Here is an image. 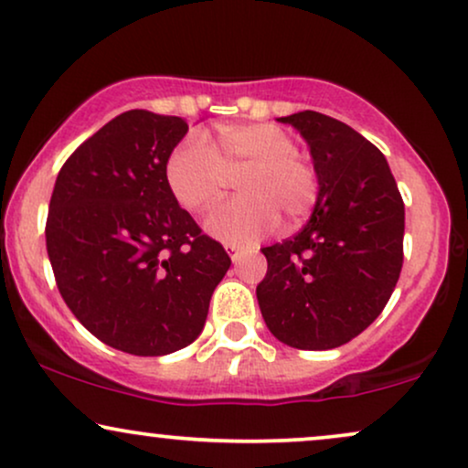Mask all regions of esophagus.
<instances>
[{
    "label": "esophagus",
    "instance_id": "esophagus-1",
    "mask_svg": "<svg viewBox=\"0 0 468 468\" xmlns=\"http://www.w3.org/2000/svg\"><path fill=\"white\" fill-rule=\"evenodd\" d=\"M227 252H229L230 261H233V263H239L241 259L246 257V250L239 249V246H227Z\"/></svg>",
    "mask_w": 468,
    "mask_h": 468
}]
</instances>
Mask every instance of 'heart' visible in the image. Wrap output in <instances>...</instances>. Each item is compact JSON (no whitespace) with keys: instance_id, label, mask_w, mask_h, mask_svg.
<instances>
[{"instance_id":"b5f03b06","label":"heart","mask_w":468,"mask_h":468,"mask_svg":"<svg viewBox=\"0 0 468 468\" xmlns=\"http://www.w3.org/2000/svg\"><path fill=\"white\" fill-rule=\"evenodd\" d=\"M244 196L207 218V230L229 246H250L277 230L281 213L290 222L307 218L318 202L314 165L296 154V142L274 123H230L218 145L194 133L170 152L165 183L174 200L191 213L209 211L222 198L229 176Z\"/></svg>"}]
</instances>
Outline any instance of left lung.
I'll return each mask as SVG.
<instances>
[{
    "instance_id": "left-lung-1",
    "label": "left lung",
    "mask_w": 468,
    "mask_h": 468,
    "mask_svg": "<svg viewBox=\"0 0 468 468\" xmlns=\"http://www.w3.org/2000/svg\"><path fill=\"white\" fill-rule=\"evenodd\" d=\"M279 122L307 142L320 194L301 233L261 249L257 301L279 342L326 351L362 334L395 292L405 207L386 156L345 122L316 111Z\"/></svg>"
}]
</instances>
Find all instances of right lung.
I'll return each instance as SVG.
<instances>
[{"label": "right lung", "mask_w": 468, "mask_h": 468, "mask_svg": "<svg viewBox=\"0 0 468 468\" xmlns=\"http://www.w3.org/2000/svg\"><path fill=\"white\" fill-rule=\"evenodd\" d=\"M189 131L172 115H117L60 167L45 241L73 316L117 351L156 357L200 335L230 257L165 183Z\"/></svg>", "instance_id": "obj_1"}]
</instances>
